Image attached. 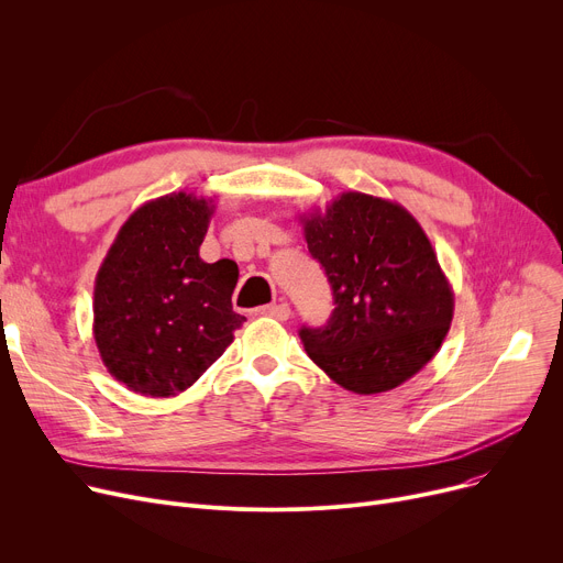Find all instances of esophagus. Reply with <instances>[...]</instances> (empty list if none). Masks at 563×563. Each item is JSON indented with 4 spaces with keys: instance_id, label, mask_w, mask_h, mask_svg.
Listing matches in <instances>:
<instances>
[{
    "instance_id": "1",
    "label": "esophagus",
    "mask_w": 563,
    "mask_h": 563,
    "mask_svg": "<svg viewBox=\"0 0 563 563\" xmlns=\"http://www.w3.org/2000/svg\"><path fill=\"white\" fill-rule=\"evenodd\" d=\"M260 314L264 317H272V319H278V321H287L289 319V306L287 303H274V306H264L257 310Z\"/></svg>"
}]
</instances>
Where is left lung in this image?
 <instances>
[{"label":"left lung","instance_id":"8db88e82","mask_svg":"<svg viewBox=\"0 0 563 563\" xmlns=\"http://www.w3.org/2000/svg\"><path fill=\"white\" fill-rule=\"evenodd\" d=\"M301 225L335 299L327 327L299 333L308 356L356 395L401 386L435 356L454 317L427 232L399 202L361 191L314 207Z\"/></svg>","mask_w":563,"mask_h":563}]
</instances>
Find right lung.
I'll list each match as a JSON object with an SVG mask.
<instances>
[{
    "instance_id": "obj_1",
    "label": "right lung",
    "mask_w": 563,
    "mask_h": 563,
    "mask_svg": "<svg viewBox=\"0 0 563 563\" xmlns=\"http://www.w3.org/2000/svg\"><path fill=\"white\" fill-rule=\"evenodd\" d=\"M214 210V198L185 191L147 200L100 264L96 346L107 372L136 395L191 388L246 321L232 310L236 264L198 255Z\"/></svg>"
}]
</instances>
